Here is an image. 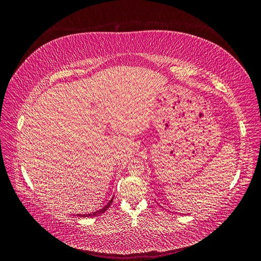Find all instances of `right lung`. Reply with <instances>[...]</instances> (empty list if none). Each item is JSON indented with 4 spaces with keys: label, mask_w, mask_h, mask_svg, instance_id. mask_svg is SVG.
Listing matches in <instances>:
<instances>
[{
    "label": "right lung",
    "mask_w": 261,
    "mask_h": 261,
    "mask_svg": "<svg viewBox=\"0 0 261 261\" xmlns=\"http://www.w3.org/2000/svg\"><path fill=\"white\" fill-rule=\"evenodd\" d=\"M112 201H113V198H112L111 200H110L103 208H101V209H99V210H97V211H94V212H92V213H85V215H77V217L86 218V217H96V216H99V215H101V213H103L105 211H107V209L110 207V204L112 203Z\"/></svg>",
    "instance_id": "add662e5"
}]
</instances>
